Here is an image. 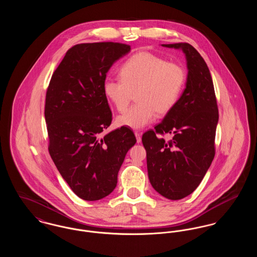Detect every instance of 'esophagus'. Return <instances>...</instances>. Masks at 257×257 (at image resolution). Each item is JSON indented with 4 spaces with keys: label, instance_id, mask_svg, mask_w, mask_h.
Wrapping results in <instances>:
<instances>
[{
    "label": "esophagus",
    "instance_id": "1",
    "mask_svg": "<svg viewBox=\"0 0 257 257\" xmlns=\"http://www.w3.org/2000/svg\"><path fill=\"white\" fill-rule=\"evenodd\" d=\"M135 136H136V139H137V143H141L142 142V133L140 132H135Z\"/></svg>",
    "mask_w": 257,
    "mask_h": 257
}]
</instances>
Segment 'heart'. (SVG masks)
<instances>
[{"label":"heart","mask_w":257,"mask_h":257,"mask_svg":"<svg viewBox=\"0 0 257 257\" xmlns=\"http://www.w3.org/2000/svg\"><path fill=\"white\" fill-rule=\"evenodd\" d=\"M120 80L107 79L103 84L105 96L123 111L136 92L138 104L118 115L119 126L133 130L145 128L156 112L166 114L175 106L183 90L186 73L183 67L149 52L135 54L119 70Z\"/></svg>","instance_id":"heart-1"}]
</instances>
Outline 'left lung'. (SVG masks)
<instances>
[{
	"instance_id": "left-lung-1",
	"label": "left lung",
	"mask_w": 257,
	"mask_h": 257,
	"mask_svg": "<svg viewBox=\"0 0 257 257\" xmlns=\"http://www.w3.org/2000/svg\"><path fill=\"white\" fill-rule=\"evenodd\" d=\"M182 50L187 61L183 93L163 121L143 135L148 178L161 196L178 200L191 195L215 156L219 110L212 77L200 54L189 43L162 44ZM174 135L170 142L157 134Z\"/></svg>"
}]
</instances>
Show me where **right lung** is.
<instances>
[{"mask_svg": "<svg viewBox=\"0 0 257 257\" xmlns=\"http://www.w3.org/2000/svg\"><path fill=\"white\" fill-rule=\"evenodd\" d=\"M130 50L115 42L77 44L50 81L44 110L50 155L84 200H99L114 190L126 153L137 142L127 127L102 137L111 123L103 84L111 65Z\"/></svg>", "mask_w": 257, "mask_h": 257, "instance_id": "right-lung-1", "label": "right lung"}]
</instances>
